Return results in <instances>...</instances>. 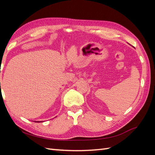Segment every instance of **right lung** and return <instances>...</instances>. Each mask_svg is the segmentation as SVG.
<instances>
[{"label":"right lung","mask_w":155,"mask_h":155,"mask_svg":"<svg viewBox=\"0 0 155 155\" xmlns=\"http://www.w3.org/2000/svg\"><path fill=\"white\" fill-rule=\"evenodd\" d=\"M35 122H39V121H35ZM39 122H40V121H39Z\"/></svg>","instance_id":"add662e5"}]
</instances>
